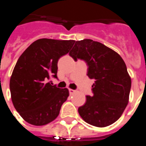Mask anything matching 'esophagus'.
Returning <instances> with one entry per match:
<instances>
[{
  "label": "esophagus",
  "instance_id": "34e87169",
  "mask_svg": "<svg viewBox=\"0 0 146 146\" xmlns=\"http://www.w3.org/2000/svg\"><path fill=\"white\" fill-rule=\"evenodd\" d=\"M69 92H70V95H73V94H74L76 92V90H73V89H69Z\"/></svg>",
  "mask_w": 146,
  "mask_h": 146
}]
</instances>
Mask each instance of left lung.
<instances>
[{
  "instance_id": "8db88e82",
  "label": "left lung",
  "mask_w": 146,
  "mask_h": 146,
  "mask_svg": "<svg viewBox=\"0 0 146 146\" xmlns=\"http://www.w3.org/2000/svg\"><path fill=\"white\" fill-rule=\"evenodd\" d=\"M70 55L82 59L89 66L87 76L95 80L92 96L78 112L84 121L97 127H105L120 117L129 102L131 78L122 57L108 47L92 39L74 41Z\"/></svg>"
}]
</instances>
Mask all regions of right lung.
Returning <instances> with one entry per match:
<instances>
[{
	"mask_svg": "<svg viewBox=\"0 0 146 146\" xmlns=\"http://www.w3.org/2000/svg\"><path fill=\"white\" fill-rule=\"evenodd\" d=\"M73 44V40L41 38L19 57L10 77V94L15 109L29 123L43 126L59 115L69 91L48 80L51 76L57 78V61Z\"/></svg>",
	"mask_w": 146,
	"mask_h": 146,
	"instance_id": "1",
	"label": "right lung"
}]
</instances>
